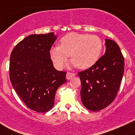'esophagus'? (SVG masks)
I'll use <instances>...</instances> for the list:
<instances>
[{
	"instance_id": "esophagus-1",
	"label": "esophagus",
	"mask_w": 135,
	"mask_h": 135,
	"mask_svg": "<svg viewBox=\"0 0 135 135\" xmlns=\"http://www.w3.org/2000/svg\"><path fill=\"white\" fill-rule=\"evenodd\" d=\"M76 74L74 73H67L66 74V78L67 80H70L72 78H73L74 76H75Z\"/></svg>"
}]
</instances>
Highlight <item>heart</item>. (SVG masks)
<instances>
[{
  "label": "heart",
  "instance_id": "1",
  "mask_svg": "<svg viewBox=\"0 0 135 135\" xmlns=\"http://www.w3.org/2000/svg\"><path fill=\"white\" fill-rule=\"evenodd\" d=\"M103 42L96 35L70 32L60 40V46H54L50 55L57 69L63 67L69 55L71 61L69 66L81 70L91 67L98 61L103 51Z\"/></svg>",
  "mask_w": 135,
  "mask_h": 135
}]
</instances>
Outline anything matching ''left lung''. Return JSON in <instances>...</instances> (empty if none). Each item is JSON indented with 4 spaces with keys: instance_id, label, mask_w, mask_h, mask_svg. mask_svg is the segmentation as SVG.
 <instances>
[{
    "instance_id": "obj_1",
    "label": "left lung",
    "mask_w": 135,
    "mask_h": 135,
    "mask_svg": "<svg viewBox=\"0 0 135 135\" xmlns=\"http://www.w3.org/2000/svg\"><path fill=\"white\" fill-rule=\"evenodd\" d=\"M105 46L104 55L91 67L78 73L81 102L91 111H99L112 103L124 73V58L118 45L105 39Z\"/></svg>"
}]
</instances>
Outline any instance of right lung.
<instances>
[{
  "label": "right lung",
  "mask_w": 135,
  "mask_h": 135,
  "mask_svg": "<svg viewBox=\"0 0 135 135\" xmlns=\"http://www.w3.org/2000/svg\"><path fill=\"white\" fill-rule=\"evenodd\" d=\"M54 32L31 35L11 53L9 79L16 93L30 109L46 112L53 108L55 93L66 81V73L54 68L50 51Z\"/></svg>",
  "instance_id": "right-lung-1"
}]
</instances>
